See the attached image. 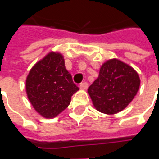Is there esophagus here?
<instances>
[{
  "label": "esophagus",
  "instance_id": "1",
  "mask_svg": "<svg viewBox=\"0 0 159 159\" xmlns=\"http://www.w3.org/2000/svg\"><path fill=\"white\" fill-rule=\"evenodd\" d=\"M88 86H89V84L88 83H82L80 84V89H88Z\"/></svg>",
  "mask_w": 159,
  "mask_h": 159
}]
</instances>
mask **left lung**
Here are the masks:
<instances>
[{"label": "left lung", "mask_w": 159, "mask_h": 159, "mask_svg": "<svg viewBox=\"0 0 159 159\" xmlns=\"http://www.w3.org/2000/svg\"><path fill=\"white\" fill-rule=\"evenodd\" d=\"M140 83L132 67L118 59H111L102 65L99 77L90 85L88 93L99 111L115 114L132 101Z\"/></svg>", "instance_id": "left-lung-1"}]
</instances>
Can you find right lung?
Masks as SVG:
<instances>
[{
	"label": "right lung",
	"mask_w": 159,
	"mask_h": 159,
	"mask_svg": "<svg viewBox=\"0 0 159 159\" xmlns=\"http://www.w3.org/2000/svg\"><path fill=\"white\" fill-rule=\"evenodd\" d=\"M77 90L60 53H48L33 66L26 79L28 99L35 110L47 118L65 110Z\"/></svg>",
	"instance_id": "1"
}]
</instances>
